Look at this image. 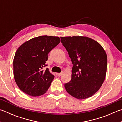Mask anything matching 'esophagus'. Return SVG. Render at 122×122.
<instances>
[{
    "instance_id": "34e87169",
    "label": "esophagus",
    "mask_w": 122,
    "mask_h": 122,
    "mask_svg": "<svg viewBox=\"0 0 122 122\" xmlns=\"http://www.w3.org/2000/svg\"><path fill=\"white\" fill-rule=\"evenodd\" d=\"M62 75V73H56V75H57L58 76H61Z\"/></svg>"
}]
</instances>
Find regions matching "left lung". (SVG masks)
Returning <instances> with one entry per match:
<instances>
[{
  "label": "left lung",
  "instance_id": "obj_1",
  "mask_svg": "<svg viewBox=\"0 0 122 122\" xmlns=\"http://www.w3.org/2000/svg\"><path fill=\"white\" fill-rule=\"evenodd\" d=\"M73 65L71 79L65 84L68 93L79 100L93 95L105 80L107 56L102 46L84 36L61 37Z\"/></svg>",
  "mask_w": 122,
  "mask_h": 122
}]
</instances>
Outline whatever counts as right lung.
<instances>
[{
    "label": "right lung",
    "mask_w": 122,
    "mask_h": 122,
    "mask_svg": "<svg viewBox=\"0 0 122 122\" xmlns=\"http://www.w3.org/2000/svg\"><path fill=\"white\" fill-rule=\"evenodd\" d=\"M60 42L59 37L42 36L30 39L18 48L13 59V74L18 87L32 96L44 94L54 78L46 62L51 49Z\"/></svg>",
    "instance_id": "right-lung-1"
}]
</instances>
